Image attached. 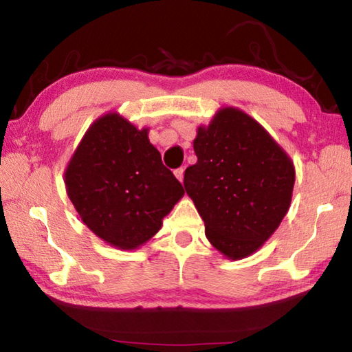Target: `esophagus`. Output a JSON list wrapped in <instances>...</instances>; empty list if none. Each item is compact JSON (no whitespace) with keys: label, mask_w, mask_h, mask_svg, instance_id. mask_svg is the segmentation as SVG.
<instances>
[{"label":"esophagus","mask_w":352,"mask_h":352,"mask_svg":"<svg viewBox=\"0 0 352 352\" xmlns=\"http://www.w3.org/2000/svg\"><path fill=\"white\" fill-rule=\"evenodd\" d=\"M174 174H175V177L178 178V180H180V182L183 183V177H184V169H183V168H180V169H177V170L174 172Z\"/></svg>","instance_id":"1"}]
</instances>
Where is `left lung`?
Masks as SVG:
<instances>
[{
    "label": "left lung",
    "instance_id": "1",
    "mask_svg": "<svg viewBox=\"0 0 352 352\" xmlns=\"http://www.w3.org/2000/svg\"><path fill=\"white\" fill-rule=\"evenodd\" d=\"M197 163L184 189L205 222L211 245L243 259L275 233L292 201L295 166L272 135L245 111L220 109L194 140Z\"/></svg>",
    "mask_w": 352,
    "mask_h": 352
}]
</instances>
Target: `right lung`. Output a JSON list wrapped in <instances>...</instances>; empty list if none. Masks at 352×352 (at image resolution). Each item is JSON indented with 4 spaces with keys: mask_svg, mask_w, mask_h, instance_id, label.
I'll list each match as a JSON object with an SVG mask.
<instances>
[{
    "mask_svg": "<svg viewBox=\"0 0 352 352\" xmlns=\"http://www.w3.org/2000/svg\"><path fill=\"white\" fill-rule=\"evenodd\" d=\"M65 186L82 222L119 250L152 239L184 194L148 141V129L116 111L88 127L65 169Z\"/></svg>",
    "mask_w": 352,
    "mask_h": 352,
    "instance_id": "obj_1",
    "label": "right lung"
}]
</instances>
